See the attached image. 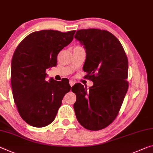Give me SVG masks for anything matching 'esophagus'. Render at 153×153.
<instances>
[{
	"label": "esophagus",
	"mask_w": 153,
	"mask_h": 153,
	"mask_svg": "<svg viewBox=\"0 0 153 153\" xmlns=\"http://www.w3.org/2000/svg\"><path fill=\"white\" fill-rule=\"evenodd\" d=\"M75 84H76V81L74 80V79H70V80H69V84H70V86H73Z\"/></svg>",
	"instance_id": "34e87169"
}]
</instances>
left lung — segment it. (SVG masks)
<instances>
[{"label": "left lung", "instance_id": "8db88e82", "mask_svg": "<svg viewBox=\"0 0 153 153\" xmlns=\"http://www.w3.org/2000/svg\"><path fill=\"white\" fill-rule=\"evenodd\" d=\"M75 38L86 50L83 70L93 82L89 90L77 83L74 108L82 127L91 131L104 129L117 116L128 90V60L118 39L107 30H77Z\"/></svg>", "mask_w": 153, "mask_h": 153}]
</instances>
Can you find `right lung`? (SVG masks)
I'll list each match as a JSON object with an SVG mask.
<instances>
[{"mask_svg": "<svg viewBox=\"0 0 153 153\" xmlns=\"http://www.w3.org/2000/svg\"><path fill=\"white\" fill-rule=\"evenodd\" d=\"M75 33L36 31L24 38L14 52L11 73L13 99L22 118L33 127H43L53 122L65 94L71 90L67 79L46 81L45 71L57 65L58 54L72 42Z\"/></svg>", "mask_w": 153, "mask_h": 153, "instance_id": "1", "label": "right lung"}]
</instances>
